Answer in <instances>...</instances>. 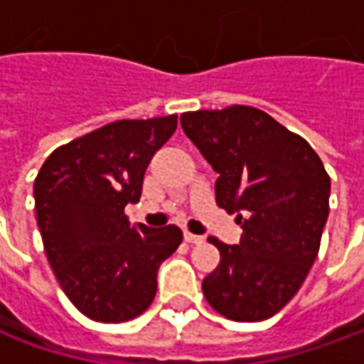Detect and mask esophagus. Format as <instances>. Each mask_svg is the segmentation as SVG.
<instances>
[{
    "mask_svg": "<svg viewBox=\"0 0 364 364\" xmlns=\"http://www.w3.org/2000/svg\"><path fill=\"white\" fill-rule=\"evenodd\" d=\"M184 241H186V243H200V241H203V237H200V235H192V232L184 231Z\"/></svg>",
    "mask_w": 364,
    "mask_h": 364,
    "instance_id": "1",
    "label": "esophagus"
}]
</instances>
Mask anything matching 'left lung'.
Returning a JSON list of instances; mask_svg holds the SVG:
<instances>
[{
    "label": "left lung",
    "instance_id": "obj_1",
    "mask_svg": "<svg viewBox=\"0 0 364 364\" xmlns=\"http://www.w3.org/2000/svg\"><path fill=\"white\" fill-rule=\"evenodd\" d=\"M182 129L217 172V204L237 213L239 245L210 237L220 253L203 279L218 314L259 322L296 296L328 218L330 176L310 144L265 111L231 105L180 115Z\"/></svg>",
    "mask_w": 364,
    "mask_h": 364
}]
</instances>
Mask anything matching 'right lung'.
Here are the masks:
<instances>
[{
    "label": "right lung",
    "instance_id": "right-lung-1",
    "mask_svg": "<svg viewBox=\"0 0 364 364\" xmlns=\"http://www.w3.org/2000/svg\"><path fill=\"white\" fill-rule=\"evenodd\" d=\"M176 125L178 115L107 123L56 147L36 176V220L50 267L95 322L146 312L161 261L182 243L176 225H129L123 213L139 200L147 164Z\"/></svg>",
    "mask_w": 364,
    "mask_h": 364
}]
</instances>
